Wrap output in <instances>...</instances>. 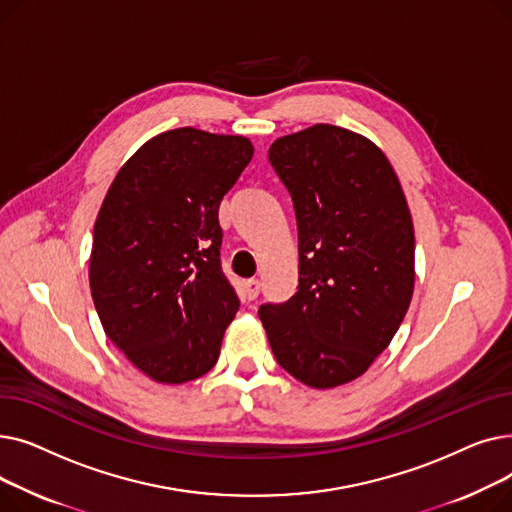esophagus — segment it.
<instances>
[{
  "label": "esophagus",
  "instance_id": "1",
  "mask_svg": "<svg viewBox=\"0 0 512 512\" xmlns=\"http://www.w3.org/2000/svg\"><path fill=\"white\" fill-rule=\"evenodd\" d=\"M259 292H261V282H259L257 278L245 280V297H247L249 301H255V299L259 297Z\"/></svg>",
  "mask_w": 512,
  "mask_h": 512
}]
</instances>
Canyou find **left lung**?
Instances as JSON below:
<instances>
[{"label":"left lung","instance_id":"left-lung-1","mask_svg":"<svg viewBox=\"0 0 512 512\" xmlns=\"http://www.w3.org/2000/svg\"><path fill=\"white\" fill-rule=\"evenodd\" d=\"M267 157L297 215L299 286L259 317L282 369L334 388L363 375L407 315L411 211L386 155L346 128L315 124L278 139Z\"/></svg>","mask_w":512,"mask_h":512}]
</instances>
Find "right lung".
I'll use <instances>...</instances> for the list:
<instances>
[{
	"mask_svg": "<svg viewBox=\"0 0 512 512\" xmlns=\"http://www.w3.org/2000/svg\"><path fill=\"white\" fill-rule=\"evenodd\" d=\"M251 157L245 137L168 130L126 161L103 199L93 303L107 338L155 382L197 380L220 357L240 301L222 270L218 213Z\"/></svg>",
	"mask_w": 512,
	"mask_h": 512,
	"instance_id": "add662e5",
	"label": "right lung"
}]
</instances>
